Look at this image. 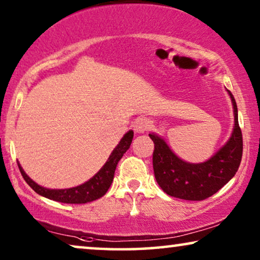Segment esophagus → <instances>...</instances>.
Listing matches in <instances>:
<instances>
[{
  "label": "esophagus",
  "mask_w": 260,
  "mask_h": 260,
  "mask_svg": "<svg viewBox=\"0 0 260 260\" xmlns=\"http://www.w3.org/2000/svg\"><path fill=\"white\" fill-rule=\"evenodd\" d=\"M134 127H135V131H136V133H140V134L145 133V131L150 127V122H149V119L142 117V118H138L136 122H135Z\"/></svg>",
  "instance_id": "esophagus-1"
}]
</instances>
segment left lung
<instances>
[{
	"label": "left lung",
	"mask_w": 260,
	"mask_h": 260,
	"mask_svg": "<svg viewBox=\"0 0 260 260\" xmlns=\"http://www.w3.org/2000/svg\"><path fill=\"white\" fill-rule=\"evenodd\" d=\"M233 104L234 127L227 143L211 158L202 163H188L174 154L168 144L155 134H149L155 144L152 154L155 179L170 197L183 200H205L225 186L236 175L243 156V135L238 123L236 99Z\"/></svg>",
	"instance_id": "obj_1"
}]
</instances>
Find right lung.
I'll return each instance as SVG.
<instances>
[{
	"instance_id": "1",
	"label": "right lung",
	"mask_w": 260,
	"mask_h": 260,
	"mask_svg": "<svg viewBox=\"0 0 260 260\" xmlns=\"http://www.w3.org/2000/svg\"><path fill=\"white\" fill-rule=\"evenodd\" d=\"M133 138L134 131L130 130L129 133L124 135V137L117 144V147L113 149L105 165L102 167V169L92 179L88 180L87 182L80 184V186L69 188V189H48V188L39 186L24 173L20 163H17V166H19L21 175L23 176L24 181L39 195L51 199V200L63 202V204H86V202L94 201L102 198L108 191L113 181V176H115L116 167L118 165L119 159L122 158V156L130 148Z\"/></svg>"
}]
</instances>
